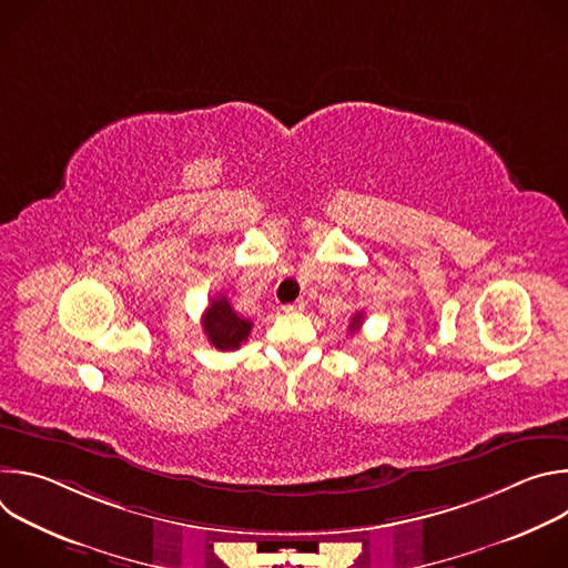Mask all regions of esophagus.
Segmentation results:
<instances>
[{
    "label": "esophagus",
    "instance_id": "obj_1",
    "mask_svg": "<svg viewBox=\"0 0 568 568\" xmlns=\"http://www.w3.org/2000/svg\"><path fill=\"white\" fill-rule=\"evenodd\" d=\"M301 310H303V301H294V303L283 305V312H287V314H292V312H301Z\"/></svg>",
    "mask_w": 568,
    "mask_h": 568
}]
</instances>
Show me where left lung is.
Wrapping results in <instances>:
<instances>
[{
  "mask_svg": "<svg viewBox=\"0 0 568 568\" xmlns=\"http://www.w3.org/2000/svg\"><path fill=\"white\" fill-rule=\"evenodd\" d=\"M362 321H364V314H362V312H355V316L351 318V326H348L351 333H357V331L362 328Z\"/></svg>",
  "mask_w": 568,
  "mask_h": 568,
  "instance_id": "left-lung-1",
  "label": "left lung"
}]
</instances>
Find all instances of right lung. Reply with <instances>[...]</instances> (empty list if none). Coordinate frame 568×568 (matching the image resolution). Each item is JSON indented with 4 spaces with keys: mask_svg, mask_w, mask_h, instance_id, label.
Returning a JSON list of instances; mask_svg holds the SVG:
<instances>
[{
    "mask_svg": "<svg viewBox=\"0 0 568 568\" xmlns=\"http://www.w3.org/2000/svg\"><path fill=\"white\" fill-rule=\"evenodd\" d=\"M252 326L254 323L245 316H240L224 294L211 298L202 316L204 335L217 351H237L247 342Z\"/></svg>",
    "mask_w": 568,
    "mask_h": 568,
    "instance_id": "1",
    "label": "right lung"
}]
</instances>
